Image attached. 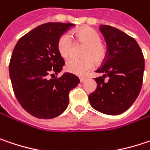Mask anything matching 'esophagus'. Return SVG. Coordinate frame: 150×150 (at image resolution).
Listing matches in <instances>:
<instances>
[{"mask_svg":"<svg viewBox=\"0 0 150 150\" xmlns=\"http://www.w3.org/2000/svg\"><path fill=\"white\" fill-rule=\"evenodd\" d=\"M79 80H80L81 83H83V82H85L86 79L85 78H79Z\"/></svg>","mask_w":150,"mask_h":150,"instance_id":"1","label":"esophagus"}]
</instances>
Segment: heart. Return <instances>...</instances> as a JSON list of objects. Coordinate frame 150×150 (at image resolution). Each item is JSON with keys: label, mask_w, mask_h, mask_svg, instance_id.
Listing matches in <instances>:
<instances>
[{"label": "heart", "mask_w": 150, "mask_h": 150, "mask_svg": "<svg viewBox=\"0 0 150 150\" xmlns=\"http://www.w3.org/2000/svg\"><path fill=\"white\" fill-rule=\"evenodd\" d=\"M74 36L78 42L84 44L82 55L83 59H71L66 64V69L76 75H84L90 71L96 63L105 61L108 56V48L101 42L100 35L92 28L83 27L74 31ZM57 50L64 59H68L71 55L72 43L67 34L60 36L57 42Z\"/></svg>", "instance_id": "obj_1"}]
</instances>
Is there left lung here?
Here are the masks:
<instances>
[{"mask_svg": "<svg viewBox=\"0 0 150 150\" xmlns=\"http://www.w3.org/2000/svg\"><path fill=\"white\" fill-rule=\"evenodd\" d=\"M108 56L96 70V90L89 95L93 108L118 115L126 111L138 96L144 79V58L137 41L117 28L102 25ZM109 78L108 81L105 79Z\"/></svg>", "mask_w": 150, "mask_h": 150, "instance_id": "8db88e82", "label": "left lung"}]
</instances>
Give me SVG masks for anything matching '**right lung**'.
<instances>
[{
	"label": "right lung",
	"mask_w": 150,
	"mask_h": 150,
	"mask_svg": "<svg viewBox=\"0 0 150 150\" xmlns=\"http://www.w3.org/2000/svg\"><path fill=\"white\" fill-rule=\"evenodd\" d=\"M74 25H41L20 38L13 51L9 63L13 90L22 108L36 118L53 119L61 114L68 106L70 91L80 82L68 72L54 77L65 65L57 50L58 39Z\"/></svg>",
	"instance_id": "obj_1"
}]
</instances>
